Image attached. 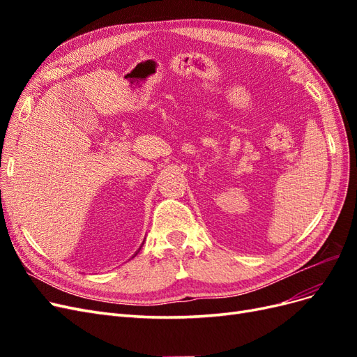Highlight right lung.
<instances>
[{"mask_svg": "<svg viewBox=\"0 0 357 357\" xmlns=\"http://www.w3.org/2000/svg\"><path fill=\"white\" fill-rule=\"evenodd\" d=\"M143 244H144V243H143ZM143 244H142V247H143ZM142 247H139V248H142ZM139 248H138V252H139ZM138 252H137V253H138ZM137 253H135V255H137ZM135 255H134V256H135Z\"/></svg>", "mask_w": 357, "mask_h": 357, "instance_id": "obj_1", "label": "right lung"}]
</instances>
